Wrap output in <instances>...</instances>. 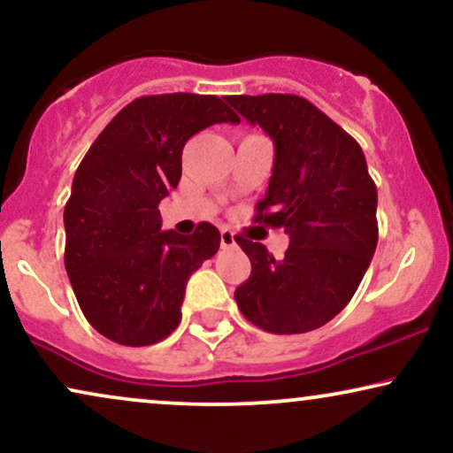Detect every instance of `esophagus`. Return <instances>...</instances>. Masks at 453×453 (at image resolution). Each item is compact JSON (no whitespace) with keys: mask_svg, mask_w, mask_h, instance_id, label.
Wrapping results in <instances>:
<instances>
[{"mask_svg":"<svg viewBox=\"0 0 453 453\" xmlns=\"http://www.w3.org/2000/svg\"><path fill=\"white\" fill-rule=\"evenodd\" d=\"M234 244H236L234 232L226 230V227H223V230H221V249H230V246H234Z\"/></svg>","mask_w":453,"mask_h":453,"instance_id":"obj_1","label":"esophagus"}]
</instances>
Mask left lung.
I'll list each match as a JSON object with an SVG mask.
<instances>
[{
  "mask_svg": "<svg viewBox=\"0 0 453 453\" xmlns=\"http://www.w3.org/2000/svg\"><path fill=\"white\" fill-rule=\"evenodd\" d=\"M227 102L273 140V173L255 221L284 227L290 238L276 261L263 244L236 236L253 272L234 296L242 316L272 334L316 330L351 301L379 242V194L365 157L301 96H227Z\"/></svg>",
  "mask_w": 453,
  "mask_h": 453,
  "instance_id": "8db88e82",
  "label": "left lung"
}]
</instances>
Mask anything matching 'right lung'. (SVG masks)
<instances>
[{
  "mask_svg": "<svg viewBox=\"0 0 453 453\" xmlns=\"http://www.w3.org/2000/svg\"><path fill=\"white\" fill-rule=\"evenodd\" d=\"M217 96H142L85 154L65 207V267L83 316L125 347L167 339L181 319L188 278L219 249V230H160L158 204L177 188L181 150L215 123H238Z\"/></svg>",
  "mask_w": 453,
  "mask_h": 453,
  "instance_id": "1",
  "label": "right lung"
}]
</instances>
